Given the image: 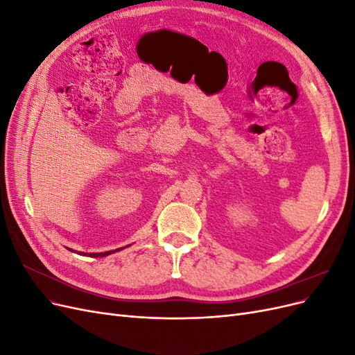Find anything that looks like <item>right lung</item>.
I'll return each mask as SVG.
<instances>
[{
    "label": "right lung",
    "instance_id": "obj_1",
    "mask_svg": "<svg viewBox=\"0 0 355 355\" xmlns=\"http://www.w3.org/2000/svg\"><path fill=\"white\" fill-rule=\"evenodd\" d=\"M123 249V247H121ZM71 250V249H69ZM115 252H120V249H116V250H110V252H103V253H84V252H80V254H87V256H90V257H103V256H108V254H112V253H115Z\"/></svg>",
    "mask_w": 355,
    "mask_h": 355
}]
</instances>
